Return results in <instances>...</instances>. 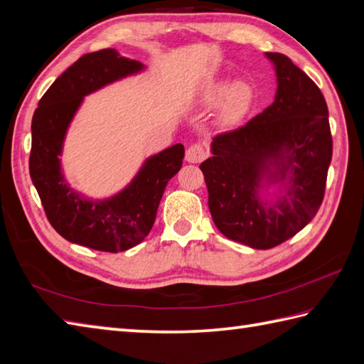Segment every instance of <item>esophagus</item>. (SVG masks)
<instances>
[{"instance_id":"1","label":"esophagus","mask_w":364,"mask_h":364,"mask_svg":"<svg viewBox=\"0 0 364 364\" xmlns=\"http://www.w3.org/2000/svg\"><path fill=\"white\" fill-rule=\"evenodd\" d=\"M205 158H206V150L201 146H198V144H193V146H191L188 150H186V161L191 164L201 163Z\"/></svg>"}]
</instances>
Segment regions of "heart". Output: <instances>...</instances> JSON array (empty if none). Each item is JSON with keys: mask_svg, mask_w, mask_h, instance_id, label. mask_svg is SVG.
<instances>
[{"mask_svg": "<svg viewBox=\"0 0 364 364\" xmlns=\"http://www.w3.org/2000/svg\"><path fill=\"white\" fill-rule=\"evenodd\" d=\"M201 104L215 107L223 100L220 117L223 121H235L247 112L252 100V88L247 82L232 83L230 77L213 79L201 88Z\"/></svg>", "mask_w": 364, "mask_h": 364, "instance_id": "obj_1", "label": "heart"}]
</instances>
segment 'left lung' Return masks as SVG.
Instances as JSON below:
<instances>
[{
	"label": "left lung",
	"instance_id": "obj_1",
	"mask_svg": "<svg viewBox=\"0 0 364 364\" xmlns=\"http://www.w3.org/2000/svg\"><path fill=\"white\" fill-rule=\"evenodd\" d=\"M274 102L240 129L217 134L200 164L208 206L225 237L255 250L282 243L323 203L332 134L323 92L289 57L265 53Z\"/></svg>",
	"mask_w": 364,
	"mask_h": 364
}]
</instances>
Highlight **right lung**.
I'll return each mask as SVG.
<instances>
[{
  "mask_svg": "<svg viewBox=\"0 0 364 364\" xmlns=\"http://www.w3.org/2000/svg\"><path fill=\"white\" fill-rule=\"evenodd\" d=\"M146 70L116 49H102L80 57L40 99L31 125L29 173L49 223L68 242L107 252L136 247L155 223L167 183L181 168L184 147L175 144L144 159L130 183L105 198L75 191L63 175L66 133L85 97Z\"/></svg>",
  "mask_w": 364,
  "mask_h": 364,
  "instance_id": "obj_1",
  "label": "right lung"
}]
</instances>
